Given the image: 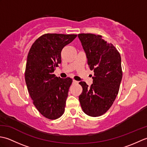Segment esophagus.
Returning a JSON list of instances; mask_svg holds the SVG:
<instances>
[{
  "mask_svg": "<svg viewBox=\"0 0 147 147\" xmlns=\"http://www.w3.org/2000/svg\"><path fill=\"white\" fill-rule=\"evenodd\" d=\"M73 83H78V82L77 81H76V80H73Z\"/></svg>",
  "mask_w": 147,
  "mask_h": 147,
  "instance_id": "obj_1",
  "label": "esophagus"
}]
</instances>
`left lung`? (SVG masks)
I'll use <instances>...</instances> for the list:
<instances>
[{
	"mask_svg": "<svg viewBox=\"0 0 147 147\" xmlns=\"http://www.w3.org/2000/svg\"><path fill=\"white\" fill-rule=\"evenodd\" d=\"M78 38L90 70L94 72L91 86L85 82H80L83 92L79 100L86 114L100 116L110 109L118 94L123 76L121 55L116 48L101 35L81 33Z\"/></svg>",
	"mask_w": 147,
	"mask_h": 147,
	"instance_id": "1",
	"label": "left lung"
}]
</instances>
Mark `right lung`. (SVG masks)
Wrapping results in <instances>:
<instances>
[{"mask_svg": "<svg viewBox=\"0 0 147 147\" xmlns=\"http://www.w3.org/2000/svg\"><path fill=\"white\" fill-rule=\"evenodd\" d=\"M77 35L47 33L33 43L27 57L25 82L33 103L40 113L49 119L64 114L69 88L73 82L53 74L61 63V51Z\"/></svg>", "mask_w": 147, "mask_h": 147, "instance_id": "add662e5", "label": "right lung"}]
</instances>
